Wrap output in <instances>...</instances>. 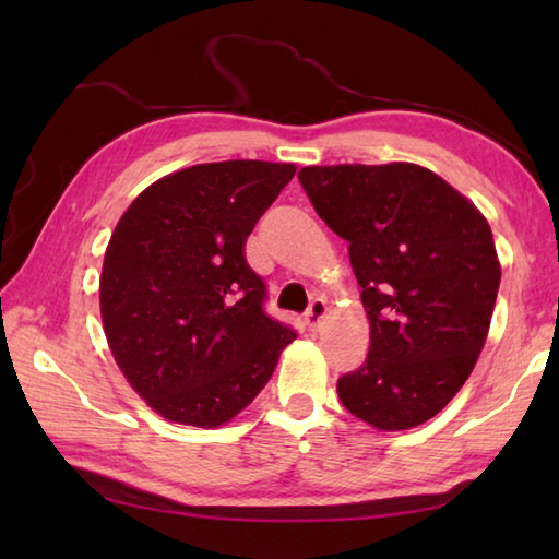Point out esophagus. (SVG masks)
<instances>
[{
  "instance_id": "34e87169",
  "label": "esophagus",
  "mask_w": 559,
  "mask_h": 559,
  "mask_svg": "<svg viewBox=\"0 0 559 559\" xmlns=\"http://www.w3.org/2000/svg\"><path fill=\"white\" fill-rule=\"evenodd\" d=\"M324 317H326V302L322 298H314L305 312V326L314 331V329H319V324H322Z\"/></svg>"
}]
</instances>
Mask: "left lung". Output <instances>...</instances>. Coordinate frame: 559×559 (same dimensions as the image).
I'll list each match as a JSON object with an SVG mask.
<instances>
[{
	"instance_id": "1",
	"label": "left lung",
	"mask_w": 559,
	"mask_h": 559,
	"mask_svg": "<svg viewBox=\"0 0 559 559\" xmlns=\"http://www.w3.org/2000/svg\"><path fill=\"white\" fill-rule=\"evenodd\" d=\"M314 211L348 242L370 319V353L338 399L379 430L435 418L466 384L488 338L500 261L483 213L413 163L310 165Z\"/></svg>"
}]
</instances>
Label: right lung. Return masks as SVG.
<instances>
[{
  "label": "right lung",
  "instance_id": "right-lung-1",
  "mask_svg": "<svg viewBox=\"0 0 559 559\" xmlns=\"http://www.w3.org/2000/svg\"><path fill=\"white\" fill-rule=\"evenodd\" d=\"M290 163L192 165L144 189L105 249L100 314L117 365L163 418L218 427L254 401L295 341L266 314L245 242Z\"/></svg>",
  "mask_w": 559,
  "mask_h": 559
}]
</instances>
